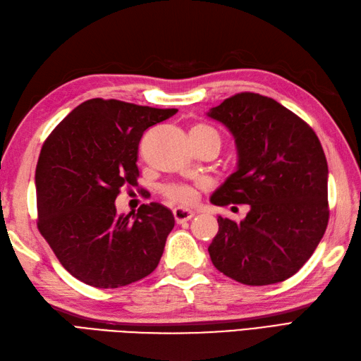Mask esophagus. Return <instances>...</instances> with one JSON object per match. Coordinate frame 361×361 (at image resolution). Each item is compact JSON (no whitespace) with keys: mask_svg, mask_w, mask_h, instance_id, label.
<instances>
[{"mask_svg":"<svg viewBox=\"0 0 361 361\" xmlns=\"http://www.w3.org/2000/svg\"><path fill=\"white\" fill-rule=\"evenodd\" d=\"M173 216H174L176 222L183 224L187 221H191V219L195 217V213L190 209H185V208H176V209H173Z\"/></svg>","mask_w":361,"mask_h":361,"instance_id":"esophagus-1","label":"esophagus"}]
</instances>
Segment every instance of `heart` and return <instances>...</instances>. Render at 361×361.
I'll use <instances>...</instances> for the list:
<instances>
[{"instance_id":"b5f03b06","label":"heart","mask_w":361,"mask_h":361,"mask_svg":"<svg viewBox=\"0 0 361 361\" xmlns=\"http://www.w3.org/2000/svg\"><path fill=\"white\" fill-rule=\"evenodd\" d=\"M192 130H199V131H205V133L217 135V131L213 127L205 126V124H197L196 127H192ZM165 196L170 200L176 202V204L190 205L196 200V191H195V188H191L188 185H170L165 188Z\"/></svg>"}]
</instances>
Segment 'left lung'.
<instances>
[{
    "mask_svg": "<svg viewBox=\"0 0 361 361\" xmlns=\"http://www.w3.org/2000/svg\"><path fill=\"white\" fill-rule=\"evenodd\" d=\"M208 116L231 131L239 154L237 170L211 202L250 205L240 222L217 217L211 262L243 285L283 282L312 256L328 226V162L320 140L297 114L259 93H237Z\"/></svg>",
    "mask_w": 361,
    "mask_h": 361,
    "instance_id": "left-lung-1",
    "label": "left lung"
}]
</instances>
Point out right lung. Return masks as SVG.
Masks as SVG:
<instances>
[{
    "label": "right lung",
    "instance_id": "right-lung-1",
    "mask_svg": "<svg viewBox=\"0 0 361 361\" xmlns=\"http://www.w3.org/2000/svg\"><path fill=\"white\" fill-rule=\"evenodd\" d=\"M176 109L94 98L78 105L44 142L35 173L38 230L70 274L94 288H119L156 269L171 211L152 202L119 214L122 187H137L144 131Z\"/></svg>",
    "mask_w": 361,
    "mask_h": 361
}]
</instances>
